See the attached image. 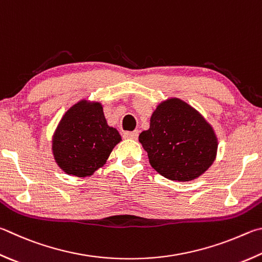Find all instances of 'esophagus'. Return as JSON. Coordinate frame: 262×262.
Returning <instances> with one entry per match:
<instances>
[{
  "mask_svg": "<svg viewBox=\"0 0 262 262\" xmlns=\"http://www.w3.org/2000/svg\"><path fill=\"white\" fill-rule=\"evenodd\" d=\"M123 137H125V139H129V140H137V137H139V130L125 132L123 133Z\"/></svg>",
  "mask_w": 262,
  "mask_h": 262,
  "instance_id": "1",
  "label": "esophagus"
}]
</instances>
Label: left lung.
I'll return each instance as SVG.
<instances>
[{
  "instance_id": "left-lung-1",
  "label": "left lung",
  "mask_w": 262,
  "mask_h": 262,
  "mask_svg": "<svg viewBox=\"0 0 262 262\" xmlns=\"http://www.w3.org/2000/svg\"><path fill=\"white\" fill-rule=\"evenodd\" d=\"M139 141L152 167L172 181L199 178L216 158L217 137L211 123L178 97L157 105Z\"/></svg>"
}]
</instances>
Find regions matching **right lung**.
<instances>
[{
  "label": "right lung",
  "mask_w": 262,
  "mask_h": 262,
  "mask_svg": "<svg viewBox=\"0 0 262 262\" xmlns=\"http://www.w3.org/2000/svg\"><path fill=\"white\" fill-rule=\"evenodd\" d=\"M121 136L107 125L101 102L81 99L57 125L51 151L58 167L71 177L87 178L105 165Z\"/></svg>",
  "instance_id": "obj_1"
}]
</instances>
